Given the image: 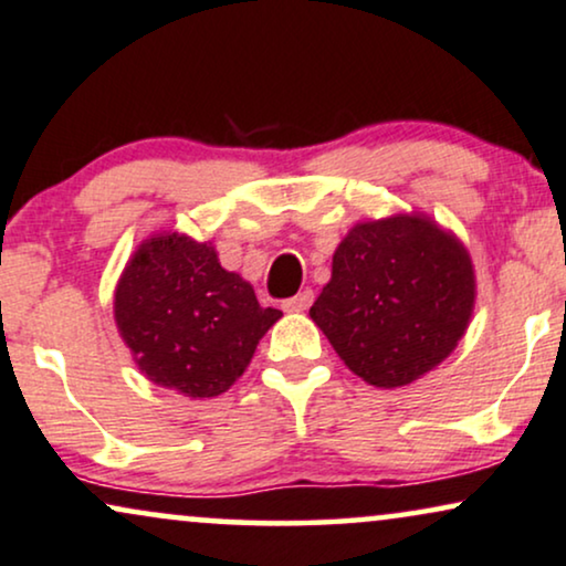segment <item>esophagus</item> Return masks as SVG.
<instances>
[{
	"label": "esophagus",
	"instance_id": "34e87169",
	"mask_svg": "<svg viewBox=\"0 0 566 566\" xmlns=\"http://www.w3.org/2000/svg\"><path fill=\"white\" fill-rule=\"evenodd\" d=\"M311 303H313V292L303 290V292H297L295 297L284 300V311H287V313H303V311H307V307H311Z\"/></svg>",
	"mask_w": 566,
	"mask_h": 566
}]
</instances>
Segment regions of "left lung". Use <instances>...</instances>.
<instances>
[{
  "label": "left lung",
  "instance_id": "1",
  "mask_svg": "<svg viewBox=\"0 0 566 566\" xmlns=\"http://www.w3.org/2000/svg\"><path fill=\"white\" fill-rule=\"evenodd\" d=\"M473 305L462 242L428 217L397 213L347 232L311 318L355 376L395 389L449 357Z\"/></svg>",
  "mask_w": 566,
  "mask_h": 566
}]
</instances>
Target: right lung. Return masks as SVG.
I'll return each mask as SVG.
<instances>
[{"label": "right lung", "mask_w": 566, "mask_h": 566, "mask_svg": "<svg viewBox=\"0 0 566 566\" xmlns=\"http://www.w3.org/2000/svg\"><path fill=\"white\" fill-rule=\"evenodd\" d=\"M279 318L221 269L211 242L180 232L143 242L114 290V321L140 374L192 399L230 389Z\"/></svg>", "instance_id": "obj_1"}]
</instances>
